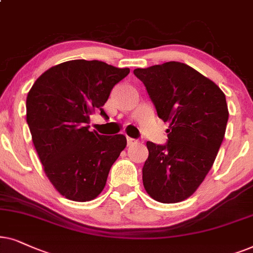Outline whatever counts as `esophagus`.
I'll list each match as a JSON object with an SVG mask.
<instances>
[{
  "instance_id": "1",
  "label": "esophagus",
  "mask_w": 253,
  "mask_h": 253,
  "mask_svg": "<svg viewBox=\"0 0 253 253\" xmlns=\"http://www.w3.org/2000/svg\"><path fill=\"white\" fill-rule=\"evenodd\" d=\"M134 143H136V140L132 139V137H127V146H133Z\"/></svg>"
}]
</instances>
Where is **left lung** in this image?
Segmentation results:
<instances>
[{
    "label": "left lung",
    "mask_w": 253,
    "mask_h": 253,
    "mask_svg": "<svg viewBox=\"0 0 253 253\" xmlns=\"http://www.w3.org/2000/svg\"><path fill=\"white\" fill-rule=\"evenodd\" d=\"M134 75L143 82L157 116L170 123L166 144L147 142L143 186L158 203H179L213 167L227 128L225 96L213 81L181 62L136 68Z\"/></svg>",
    "instance_id": "obj_1"
}]
</instances>
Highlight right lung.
<instances>
[{
	"label": "right lung",
	"instance_id": "right-lung-1",
	"mask_svg": "<svg viewBox=\"0 0 253 253\" xmlns=\"http://www.w3.org/2000/svg\"><path fill=\"white\" fill-rule=\"evenodd\" d=\"M129 74L98 60H72L46 70L26 98V121L43 171L56 191L73 201L93 200L105 187L126 136L90 132V116Z\"/></svg>",
	"mask_w": 253,
	"mask_h": 253
}]
</instances>
